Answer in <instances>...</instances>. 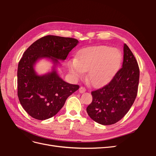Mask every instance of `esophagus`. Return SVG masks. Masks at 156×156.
<instances>
[{"instance_id":"34e87169","label":"esophagus","mask_w":156,"mask_h":156,"mask_svg":"<svg viewBox=\"0 0 156 156\" xmlns=\"http://www.w3.org/2000/svg\"><path fill=\"white\" fill-rule=\"evenodd\" d=\"M86 90H87V89L84 87H81L79 88V92L80 93H83L84 92H86Z\"/></svg>"}]
</instances>
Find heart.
I'll use <instances>...</instances> for the list:
<instances>
[{
    "label": "heart",
    "instance_id": "b5f03b06",
    "mask_svg": "<svg viewBox=\"0 0 156 156\" xmlns=\"http://www.w3.org/2000/svg\"><path fill=\"white\" fill-rule=\"evenodd\" d=\"M121 62L120 51L105 45L90 47L79 52L76 60L68 66L75 78L83 76L88 70L87 79L92 85L100 87L109 82L119 69Z\"/></svg>",
    "mask_w": 156,
    "mask_h": 156
}]
</instances>
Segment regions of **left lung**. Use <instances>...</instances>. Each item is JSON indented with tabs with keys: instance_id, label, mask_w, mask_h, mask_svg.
<instances>
[{
	"instance_id": "obj_1",
	"label": "left lung",
	"mask_w": 156,
	"mask_h": 156,
	"mask_svg": "<svg viewBox=\"0 0 156 156\" xmlns=\"http://www.w3.org/2000/svg\"><path fill=\"white\" fill-rule=\"evenodd\" d=\"M139 73L137 61L125 44L122 67L105 86L91 92L92 101L87 108L89 116L102 125L120 120L137 95Z\"/></svg>"
}]
</instances>
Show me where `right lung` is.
<instances>
[{"label":"right lung","mask_w":156,"mask_h":156,"mask_svg":"<svg viewBox=\"0 0 156 156\" xmlns=\"http://www.w3.org/2000/svg\"><path fill=\"white\" fill-rule=\"evenodd\" d=\"M79 41L72 37L53 35L42 37L23 53L18 64L17 96L21 105L30 116L44 120L53 117L66 100L79 88L77 84L65 82L55 68L51 73L40 76L34 69L36 61L51 58L55 67L58 60H65Z\"/></svg>","instance_id":"obj_1"}]
</instances>
